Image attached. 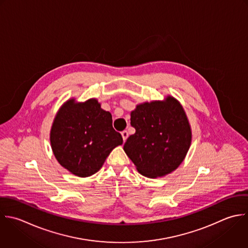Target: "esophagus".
<instances>
[{"instance_id":"esophagus-1","label":"esophagus","mask_w":248,"mask_h":248,"mask_svg":"<svg viewBox=\"0 0 248 248\" xmlns=\"http://www.w3.org/2000/svg\"><path fill=\"white\" fill-rule=\"evenodd\" d=\"M122 136H123V140H124V142H125V140H126V139H127V137H128V132H127L126 130L122 131Z\"/></svg>"}]
</instances>
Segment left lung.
Returning <instances> with one entry per match:
<instances>
[{"label":"left lung","instance_id":"8db88e82","mask_svg":"<svg viewBox=\"0 0 248 248\" xmlns=\"http://www.w3.org/2000/svg\"><path fill=\"white\" fill-rule=\"evenodd\" d=\"M135 133L124 145L137 171L147 178H160L175 171L191 145L192 132L183 105L168 95L136 105L130 113Z\"/></svg>","mask_w":248,"mask_h":248}]
</instances>
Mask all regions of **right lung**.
<instances>
[{"label": "right lung", "mask_w": 248, "mask_h": 248, "mask_svg": "<svg viewBox=\"0 0 248 248\" xmlns=\"http://www.w3.org/2000/svg\"><path fill=\"white\" fill-rule=\"evenodd\" d=\"M50 143L58 162L71 174L86 178L102 167L107 156L123 144L112 126V115L96 98L66 100L57 112L50 130Z\"/></svg>", "instance_id": "obj_1"}]
</instances>
